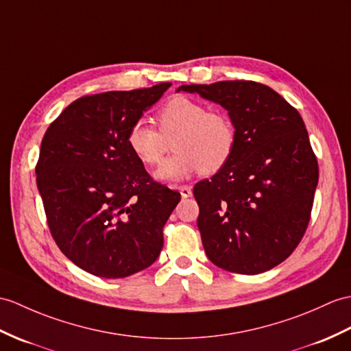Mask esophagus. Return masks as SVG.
Wrapping results in <instances>:
<instances>
[{
	"label": "esophagus",
	"mask_w": 351,
	"mask_h": 351,
	"mask_svg": "<svg viewBox=\"0 0 351 351\" xmlns=\"http://www.w3.org/2000/svg\"><path fill=\"white\" fill-rule=\"evenodd\" d=\"M178 190H179V193H181V195H182L184 199L190 197V195L193 194V191H191V186H189V185H179V186H178Z\"/></svg>",
	"instance_id": "34e87169"
}]
</instances>
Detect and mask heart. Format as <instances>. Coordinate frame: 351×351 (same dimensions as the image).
Wrapping results in <instances>:
<instances>
[{"label":"heart","mask_w":351,"mask_h":351,"mask_svg":"<svg viewBox=\"0 0 351 351\" xmlns=\"http://www.w3.org/2000/svg\"><path fill=\"white\" fill-rule=\"evenodd\" d=\"M158 130L143 119L130 127L127 145L145 166H158L173 142L176 154L160 167V179H181L193 172L214 175L230 161L236 148V128L224 112L178 95L169 100L157 117Z\"/></svg>","instance_id":"heart-1"}]
</instances>
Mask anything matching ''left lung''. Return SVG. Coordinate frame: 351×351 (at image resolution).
I'll return each instance as SVG.
<instances>
[{
  "mask_svg": "<svg viewBox=\"0 0 351 351\" xmlns=\"http://www.w3.org/2000/svg\"><path fill=\"white\" fill-rule=\"evenodd\" d=\"M229 110L236 128L230 161L195 184L197 227L208 258L256 275L284 262L306 232L319 165L299 112L252 80L182 85Z\"/></svg>",
  "mask_w": 351,
  "mask_h": 351,
  "instance_id": "left-lung-1",
  "label": "left lung"
}]
</instances>
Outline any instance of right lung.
I'll return each instance as SVG.
<instances>
[{"label": "right lung", "mask_w": 351, "mask_h": 351, "mask_svg": "<svg viewBox=\"0 0 351 351\" xmlns=\"http://www.w3.org/2000/svg\"><path fill=\"white\" fill-rule=\"evenodd\" d=\"M84 95L46 130L36 166L49 230L73 263L101 278L151 266L181 194L156 182L128 130L170 88Z\"/></svg>", "instance_id": "add662e5"}]
</instances>
